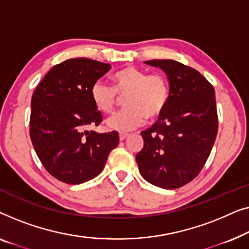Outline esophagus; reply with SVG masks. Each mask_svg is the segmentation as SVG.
Segmentation results:
<instances>
[{
    "mask_svg": "<svg viewBox=\"0 0 249 249\" xmlns=\"http://www.w3.org/2000/svg\"><path fill=\"white\" fill-rule=\"evenodd\" d=\"M128 134H124V132H121V134L120 135H119V138H120V141L122 142V141H124V139L125 138H127L128 137Z\"/></svg>",
    "mask_w": 249,
    "mask_h": 249,
    "instance_id": "34e87169",
    "label": "esophagus"
}]
</instances>
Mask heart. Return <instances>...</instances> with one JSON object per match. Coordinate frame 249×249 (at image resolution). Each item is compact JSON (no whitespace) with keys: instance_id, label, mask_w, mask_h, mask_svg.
Segmentation results:
<instances>
[{"instance_id":"obj_1","label":"heart","mask_w":249,"mask_h":249,"mask_svg":"<svg viewBox=\"0 0 249 249\" xmlns=\"http://www.w3.org/2000/svg\"><path fill=\"white\" fill-rule=\"evenodd\" d=\"M113 87L97 80L90 88L95 107L102 113H112L124 96V111L107 119V127L111 130L130 131L142 124L145 119H155L162 113L169 100V84L160 73L147 74L138 68L129 66L112 76Z\"/></svg>"}]
</instances>
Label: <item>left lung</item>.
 Listing matches in <instances>:
<instances>
[{
	"label": "left lung",
	"mask_w": 249,
	"mask_h": 249,
	"mask_svg": "<svg viewBox=\"0 0 249 249\" xmlns=\"http://www.w3.org/2000/svg\"><path fill=\"white\" fill-rule=\"evenodd\" d=\"M169 79L168 104L159 120L142 131L136 155L139 172L152 185L177 189L203 169L217 134L215 91L198 71L175 60H149Z\"/></svg>",
	"instance_id": "8db88e82"
}]
</instances>
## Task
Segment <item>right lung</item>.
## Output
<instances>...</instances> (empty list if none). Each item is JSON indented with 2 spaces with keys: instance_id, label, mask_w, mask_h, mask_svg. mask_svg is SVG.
Listing matches in <instances>:
<instances>
[{
  "instance_id": "obj_1",
  "label": "right lung",
  "mask_w": 249,
  "mask_h": 249,
  "mask_svg": "<svg viewBox=\"0 0 249 249\" xmlns=\"http://www.w3.org/2000/svg\"><path fill=\"white\" fill-rule=\"evenodd\" d=\"M110 69L86 57L67 60L54 66L34 91L30 139L44 168L60 181L79 185L95 178L119 144L117 131L87 130L103 120L90 88Z\"/></svg>"
}]
</instances>
